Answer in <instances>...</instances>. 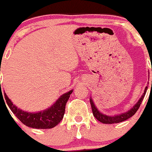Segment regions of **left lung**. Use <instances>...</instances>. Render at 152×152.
Returning a JSON list of instances; mask_svg holds the SVG:
<instances>
[{
  "label": "left lung",
  "instance_id": "left-lung-1",
  "mask_svg": "<svg viewBox=\"0 0 152 152\" xmlns=\"http://www.w3.org/2000/svg\"><path fill=\"white\" fill-rule=\"evenodd\" d=\"M152 71V69H151ZM151 86H152V81H151ZM148 90V87H146L145 89L144 93L142 95L141 98L139 100V101L137 102L135 104L132 108H131L129 111L127 112H125L124 113L119 114V115H116V116H107V115H105V114L102 113L100 111L96 109V106L94 105V101L92 100V99H90V102H91V108H92V112L93 114H94V116L97 119L98 121H100V123H105V124H113V123H121V122L125 121L126 119H129L130 117L133 116L134 114L136 113V111L139 110V107H140L141 103H142V101L143 100V98H144L145 95V93Z\"/></svg>",
  "mask_w": 152,
  "mask_h": 152
}]
</instances>
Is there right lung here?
<instances>
[{
  "instance_id": "1",
  "label": "right lung",
  "mask_w": 152,
  "mask_h": 152,
  "mask_svg": "<svg viewBox=\"0 0 152 152\" xmlns=\"http://www.w3.org/2000/svg\"><path fill=\"white\" fill-rule=\"evenodd\" d=\"M72 92L73 90L65 93L56 100L52 107L38 113L26 112L17 108L5 93L4 94V97H3V99L4 98L10 110L20 119L21 123L26 126L33 129H52L57 126L63 119L65 111V105ZM0 96H3L1 88Z\"/></svg>"
}]
</instances>
